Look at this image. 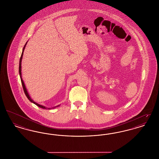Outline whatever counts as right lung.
<instances>
[{
  "label": "right lung",
  "mask_w": 159,
  "mask_h": 159,
  "mask_svg": "<svg viewBox=\"0 0 159 159\" xmlns=\"http://www.w3.org/2000/svg\"><path fill=\"white\" fill-rule=\"evenodd\" d=\"M27 43V42H26L25 45H24V48H23V52H22L21 55V58H20V64H19V73H20V78H21V83H22V86H23V90H24V93H25V94L26 97H27V98L29 99V101H31V102L34 103V104H36V106H38V107H39L40 108H43V109H48V110H50V109H51V108H46V107H45V106H41V105H40V104H38V103L35 102L34 101H33V100L31 99L30 97L29 96V93H28V92H27V89H26V88H25V84H24V82H23V79H22V77H21V60H22V58H23L24 51V49H25V45H26ZM58 106H57V107H58ZM55 108V107H53V108Z\"/></svg>",
  "instance_id": "1"
}]
</instances>
